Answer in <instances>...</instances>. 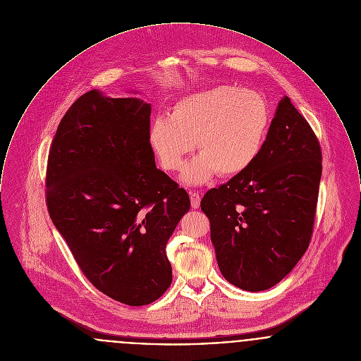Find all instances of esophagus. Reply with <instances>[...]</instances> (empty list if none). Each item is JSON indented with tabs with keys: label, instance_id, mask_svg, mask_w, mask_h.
Here are the masks:
<instances>
[{
	"label": "esophagus",
	"instance_id": "1",
	"mask_svg": "<svg viewBox=\"0 0 361 361\" xmlns=\"http://www.w3.org/2000/svg\"><path fill=\"white\" fill-rule=\"evenodd\" d=\"M189 194L191 207L194 209L198 208V207H200V202H201V195H200V192L195 191V190H190Z\"/></svg>",
	"mask_w": 361,
	"mask_h": 361
}]
</instances>
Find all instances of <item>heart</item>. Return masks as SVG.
I'll list each match as a JSON object with an SVG mask.
<instances>
[{"label": "heart", "mask_w": 361, "mask_h": 361, "mask_svg": "<svg viewBox=\"0 0 361 361\" xmlns=\"http://www.w3.org/2000/svg\"><path fill=\"white\" fill-rule=\"evenodd\" d=\"M270 125L264 96L219 85L180 99L167 116L153 119L148 140L161 167L178 171L194 144L200 153L182 172L186 185H202L217 172L224 178L247 171L265 142Z\"/></svg>", "instance_id": "obj_1"}]
</instances>
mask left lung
I'll return each instance as SVG.
<instances>
[{"label":"left lung","instance_id":"left-lung-1","mask_svg":"<svg viewBox=\"0 0 361 361\" xmlns=\"http://www.w3.org/2000/svg\"><path fill=\"white\" fill-rule=\"evenodd\" d=\"M321 176L318 138L284 96L254 164L201 201L228 283L265 290L300 261L312 233Z\"/></svg>","mask_w":361,"mask_h":361}]
</instances>
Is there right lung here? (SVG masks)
<instances>
[{
    "label": "right lung",
    "mask_w": 361,
    "mask_h": 361,
    "mask_svg": "<svg viewBox=\"0 0 361 361\" xmlns=\"http://www.w3.org/2000/svg\"><path fill=\"white\" fill-rule=\"evenodd\" d=\"M149 116L140 97L80 96L58 125L46 173L50 217L80 269L128 305L152 303L171 285L166 246L190 209L186 190L156 167Z\"/></svg>",
    "instance_id": "obj_1"
}]
</instances>
